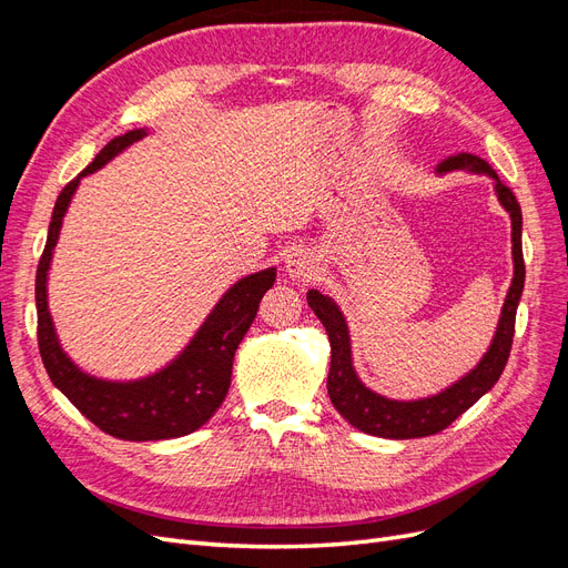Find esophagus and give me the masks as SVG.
Segmentation results:
<instances>
[{
  "instance_id": "34e87169",
  "label": "esophagus",
  "mask_w": 568,
  "mask_h": 568,
  "mask_svg": "<svg viewBox=\"0 0 568 568\" xmlns=\"http://www.w3.org/2000/svg\"><path fill=\"white\" fill-rule=\"evenodd\" d=\"M317 255L311 251V248H303V246H296L291 248L284 257V272L288 274L291 280L296 282H307L313 280L317 274Z\"/></svg>"
}]
</instances>
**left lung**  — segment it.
<instances>
[{"instance_id":"8db88e82","label":"left lung","mask_w":568,"mask_h":568,"mask_svg":"<svg viewBox=\"0 0 568 568\" xmlns=\"http://www.w3.org/2000/svg\"><path fill=\"white\" fill-rule=\"evenodd\" d=\"M453 170L471 175H486L493 180L495 196L511 220V261H514V277L507 291L500 320H497L495 334L488 351L478 359L476 367L434 395L415 400H395L386 395L372 390L359 379L353 365V346L348 322L343 317L341 307L332 296L322 294L317 288L307 291V305L313 307L317 320L324 324L326 336L332 343V365L329 376H326V390L334 407L341 412L343 419H348L355 428L379 438H424L443 432L450 426L462 412H467L480 395H486L507 365L511 338H514V320H517V307L524 291V251H521V205L509 189L500 182L495 170L474 153H455V156L443 159L436 165V175H448Z\"/></svg>"}]
</instances>
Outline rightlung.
<instances>
[{
  "mask_svg": "<svg viewBox=\"0 0 568 568\" xmlns=\"http://www.w3.org/2000/svg\"><path fill=\"white\" fill-rule=\"evenodd\" d=\"M149 134V128H136L113 136L97 153V159L71 184L63 186L54 213H51L47 246L40 257L36 280L38 343L51 384L101 432L134 443L186 436L215 415L232 384V363L239 343H242L255 320L257 303L277 277V267H265L236 280L220 296L213 311L205 315L186 346L161 369L140 376V379L94 376L84 372L63 351L54 317L49 313V270L51 261H54L63 217L71 209L82 178L94 175L97 170Z\"/></svg>",
  "mask_w": 568,
  "mask_h": 568,
  "instance_id": "1",
  "label": "right lung"
}]
</instances>
